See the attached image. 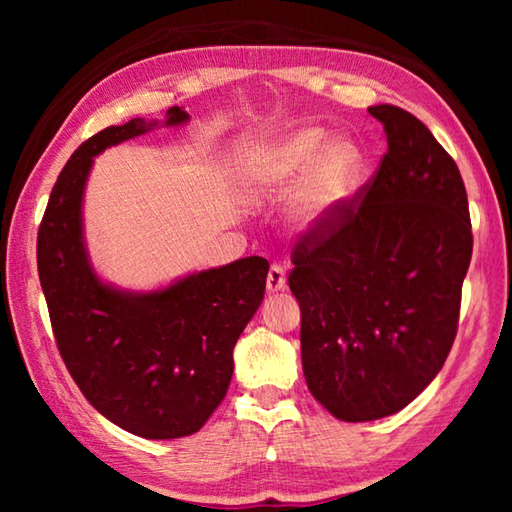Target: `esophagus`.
<instances>
[{"label": "esophagus", "mask_w": 512, "mask_h": 512, "mask_svg": "<svg viewBox=\"0 0 512 512\" xmlns=\"http://www.w3.org/2000/svg\"><path fill=\"white\" fill-rule=\"evenodd\" d=\"M287 289V273H284L282 266L273 264L268 268V275H266V291L268 293H280Z\"/></svg>", "instance_id": "obj_1"}]
</instances>
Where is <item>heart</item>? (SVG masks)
Here are the masks:
<instances>
[{
  "instance_id": "b5f03b06",
  "label": "heart",
  "mask_w": 512,
  "mask_h": 512,
  "mask_svg": "<svg viewBox=\"0 0 512 512\" xmlns=\"http://www.w3.org/2000/svg\"><path fill=\"white\" fill-rule=\"evenodd\" d=\"M368 169L366 151L352 137H332L323 126L298 128L244 153L239 178L246 194L266 198L300 180L291 221L305 235L329 230L357 196Z\"/></svg>"
}]
</instances>
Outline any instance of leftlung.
Masks as SVG:
<instances>
[{"instance_id":"left-lung-1","label":"left lung","mask_w":512,"mask_h":512,"mask_svg":"<svg viewBox=\"0 0 512 512\" xmlns=\"http://www.w3.org/2000/svg\"><path fill=\"white\" fill-rule=\"evenodd\" d=\"M379 171L334 225L293 250L302 370L311 395L345 422L411 404L452 350L472 223L456 162L418 117L391 103Z\"/></svg>"}]
</instances>
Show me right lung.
<instances>
[{
  "instance_id": "right-lung-1",
  "label": "right lung",
  "mask_w": 512,
  "mask_h": 512,
  "mask_svg": "<svg viewBox=\"0 0 512 512\" xmlns=\"http://www.w3.org/2000/svg\"><path fill=\"white\" fill-rule=\"evenodd\" d=\"M131 119L83 142L60 171L38 230V275L69 375L94 409L149 440L192 436L228 393L232 350L264 300L268 262L244 257L167 287L128 291L101 280L85 244L83 196L94 158L160 126Z\"/></svg>"
}]
</instances>
